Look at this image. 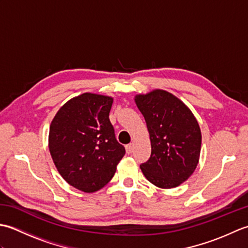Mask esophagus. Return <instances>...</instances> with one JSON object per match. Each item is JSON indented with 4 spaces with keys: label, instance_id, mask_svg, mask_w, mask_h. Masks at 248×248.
<instances>
[{
    "label": "esophagus",
    "instance_id": "34e87169",
    "mask_svg": "<svg viewBox=\"0 0 248 248\" xmlns=\"http://www.w3.org/2000/svg\"><path fill=\"white\" fill-rule=\"evenodd\" d=\"M125 151H127L128 155L132 154V152H133V144H129V145L125 146Z\"/></svg>",
    "mask_w": 248,
    "mask_h": 248
}]
</instances>
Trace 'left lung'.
Returning a JSON list of instances; mask_svg holds the SVG:
<instances>
[{
  "mask_svg": "<svg viewBox=\"0 0 248 248\" xmlns=\"http://www.w3.org/2000/svg\"><path fill=\"white\" fill-rule=\"evenodd\" d=\"M135 103L151 141V155L140 164L141 171L157 187L180 186L199 161L202 133L196 118L181 100L162 89L138 94Z\"/></svg>",
  "mask_w": 248,
  "mask_h": 248,
  "instance_id": "8db88e82",
  "label": "left lung"
}]
</instances>
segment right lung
Returning a JSON list of instances; mask_svg holds the SVG:
<instances>
[{
    "label": "right lung",
    "instance_id": "1",
    "mask_svg": "<svg viewBox=\"0 0 248 248\" xmlns=\"http://www.w3.org/2000/svg\"><path fill=\"white\" fill-rule=\"evenodd\" d=\"M113 98L85 93L66 102L50 125L49 149L65 181L85 193L109 182L125 149L108 114Z\"/></svg>",
    "mask_w": 248,
    "mask_h": 248
}]
</instances>
